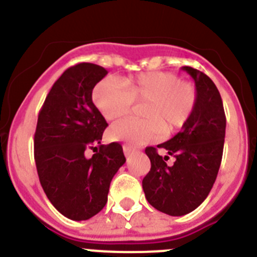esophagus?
I'll list each match as a JSON object with an SVG mask.
<instances>
[{
	"mask_svg": "<svg viewBox=\"0 0 257 257\" xmlns=\"http://www.w3.org/2000/svg\"><path fill=\"white\" fill-rule=\"evenodd\" d=\"M134 152H135V149L134 148H131V147H128V145H123V153L126 157H128L130 154H133Z\"/></svg>",
	"mask_w": 257,
	"mask_h": 257,
	"instance_id": "34e87169",
	"label": "esophagus"
}]
</instances>
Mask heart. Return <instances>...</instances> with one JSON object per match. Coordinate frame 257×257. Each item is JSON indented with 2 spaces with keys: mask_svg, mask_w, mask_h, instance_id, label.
Instances as JSON below:
<instances>
[{
  "mask_svg": "<svg viewBox=\"0 0 257 257\" xmlns=\"http://www.w3.org/2000/svg\"><path fill=\"white\" fill-rule=\"evenodd\" d=\"M197 88L170 72H147L121 81L105 78L92 91V101L105 119L127 114L135 104H144L140 117L121 119L109 127L112 142L144 145L162 134L176 133L188 123L197 105Z\"/></svg>",
  "mask_w": 257,
  "mask_h": 257,
  "instance_id": "heart-1",
  "label": "heart"
}]
</instances>
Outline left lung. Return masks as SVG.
<instances>
[{
	"mask_svg": "<svg viewBox=\"0 0 257 257\" xmlns=\"http://www.w3.org/2000/svg\"><path fill=\"white\" fill-rule=\"evenodd\" d=\"M183 69L196 83V109L180 133L157 145L174 157V165L167 166L169 155L160 156L156 148L148 147L151 171L143 179L147 201L171 216L187 215L207 198L221 163L226 127L221 96L212 79L192 67Z\"/></svg>",
	"mask_w": 257,
	"mask_h": 257,
	"instance_id": "obj_1",
	"label": "left lung"
}]
</instances>
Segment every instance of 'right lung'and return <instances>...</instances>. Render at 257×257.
Listing matches in <instances>:
<instances>
[{"mask_svg":"<svg viewBox=\"0 0 257 257\" xmlns=\"http://www.w3.org/2000/svg\"><path fill=\"white\" fill-rule=\"evenodd\" d=\"M105 68L79 63L52 85L38 113L35 161L52 206L70 220H87L108 201L109 185L126 162L119 143L101 144L105 118L92 103V90ZM87 149L96 150L91 159Z\"/></svg>","mask_w":257,"mask_h":257,"instance_id":"add662e5","label":"right lung"}]
</instances>
